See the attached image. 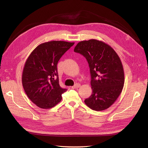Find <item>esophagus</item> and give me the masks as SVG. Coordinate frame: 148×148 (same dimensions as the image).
<instances>
[{
  "label": "esophagus",
  "instance_id": "esophagus-1",
  "mask_svg": "<svg viewBox=\"0 0 148 148\" xmlns=\"http://www.w3.org/2000/svg\"><path fill=\"white\" fill-rule=\"evenodd\" d=\"M80 86H81V85H80V84L77 83V84H75L74 86H73L72 87H71V88H72V89H77V88H79Z\"/></svg>",
  "mask_w": 148,
  "mask_h": 148
}]
</instances>
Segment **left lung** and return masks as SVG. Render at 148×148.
<instances>
[{
	"instance_id": "8db88e82",
	"label": "left lung",
	"mask_w": 148,
	"mask_h": 148,
	"mask_svg": "<svg viewBox=\"0 0 148 148\" xmlns=\"http://www.w3.org/2000/svg\"><path fill=\"white\" fill-rule=\"evenodd\" d=\"M74 52L86 58L90 69L92 95L84 103L96 111L108 109L123 88V67L114 49L101 41L89 39L78 42Z\"/></svg>"
}]
</instances>
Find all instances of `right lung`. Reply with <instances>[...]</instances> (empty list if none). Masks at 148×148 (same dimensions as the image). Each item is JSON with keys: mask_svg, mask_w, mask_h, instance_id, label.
Masks as SVG:
<instances>
[{"mask_svg": "<svg viewBox=\"0 0 148 148\" xmlns=\"http://www.w3.org/2000/svg\"><path fill=\"white\" fill-rule=\"evenodd\" d=\"M75 42L52 41L39 44L26 60L22 84L29 99L42 109H51L62 100L67 89L59 85L57 65Z\"/></svg>", "mask_w": 148, "mask_h": 148, "instance_id": "obj_1", "label": "right lung"}]
</instances>
